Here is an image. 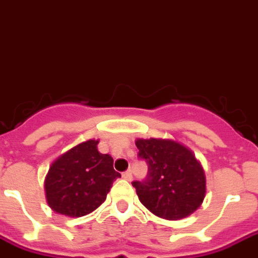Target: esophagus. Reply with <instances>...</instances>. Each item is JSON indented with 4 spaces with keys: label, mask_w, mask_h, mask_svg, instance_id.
I'll use <instances>...</instances> for the list:
<instances>
[{
    "label": "esophagus",
    "mask_w": 258,
    "mask_h": 258,
    "mask_svg": "<svg viewBox=\"0 0 258 258\" xmlns=\"http://www.w3.org/2000/svg\"><path fill=\"white\" fill-rule=\"evenodd\" d=\"M123 179L127 180V181H131L133 180V173H131V171H125V172L122 173Z\"/></svg>",
    "instance_id": "esophagus-1"
}]
</instances>
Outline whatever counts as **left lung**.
<instances>
[{
	"label": "left lung",
	"instance_id": "obj_1",
	"mask_svg": "<svg viewBox=\"0 0 258 258\" xmlns=\"http://www.w3.org/2000/svg\"><path fill=\"white\" fill-rule=\"evenodd\" d=\"M140 159L148 164L144 181H134L140 203L158 217L189 216L205 198L204 169L194 152L169 139H136Z\"/></svg>",
	"mask_w": 258,
	"mask_h": 258
}]
</instances>
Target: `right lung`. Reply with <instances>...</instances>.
I'll return each mask as SVG.
<instances>
[{
  "instance_id": "1",
  "label": "right lung",
  "mask_w": 258,
  "mask_h": 258,
  "mask_svg": "<svg viewBox=\"0 0 258 258\" xmlns=\"http://www.w3.org/2000/svg\"><path fill=\"white\" fill-rule=\"evenodd\" d=\"M99 140L90 139L60 155L45 179L47 204L54 212L81 217L95 211L106 200L120 173L108 154L98 151Z\"/></svg>"
}]
</instances>
